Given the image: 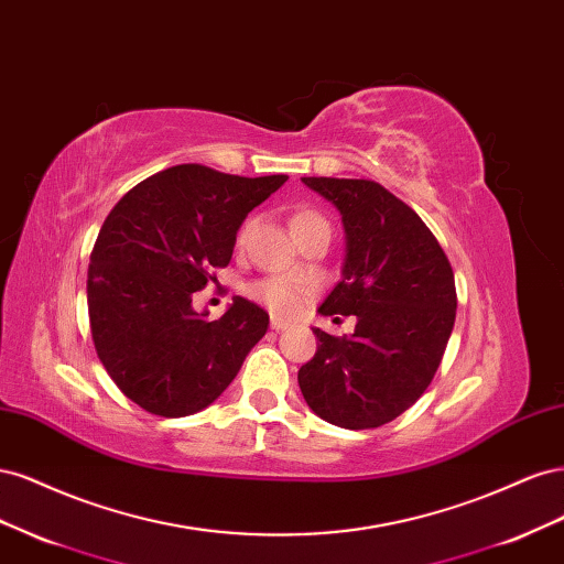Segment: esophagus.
Listing matches in <instances>:
<instances>
[{
	"label": "esophagus",
	"mask_w": 564,
	"mask_h": 564,
	"mask_svg": "<svg viewBox=\"0 0 564 564\" xmlns=\"http://www.w3.org/2000/svg\"><path fill=\"white\" fill-rule=\"evenodd\" d=\"M270 327L275 329V332H284V329L292 327V322L284 319V317H272V319H270Z\"/></svg>",
	"instance_id": "obj_1"
}]
</instances>
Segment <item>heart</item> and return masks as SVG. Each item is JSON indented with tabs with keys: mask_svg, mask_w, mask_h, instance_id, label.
Segmentation results:
<instances>
[{
	"mask_svg": "<svg viewBox=\"0 0 564 564\" xmlns=\"http://www.w3.org/2000/svg\"><path fill=\"white\" fill-rule=\"evenodd\" d=\"M315 220H324V218H322L319 214H315V212H299V214H294V218H292V230H299V228H303V226L315 224ZM249 232H251V220H247V224L240 228V232H237V242L245 245ZM249 294H251L256 301H261L263 305H268L270 311L286 315V313L299 311L303 289H301V284L294 282V280L272 275V278H263V280H259V282H253V284L249 286Z\"/></svg>",
	"mask_w": 564,
	"mask_h": 564,
	"instance_id": "heart-1",
	"label": "heart"
}]
</instances>
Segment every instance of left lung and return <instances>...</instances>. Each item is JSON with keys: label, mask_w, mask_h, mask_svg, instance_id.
I'll return each instance as SVG.
<instances>
[{"label": "left lung", "mask_w": 564, "mask_h": 564, "mask_svg": "<svg viewBox=\"0 0 564 564\" xmlns=\"http://www.w3.org/2000/svg\"><path fill=\"white\" fill-rule=\"evenodd\" d=\"M301 181L334 204L346 228L344 278L319 313L355 315L357 324L344 336L313 329L317 352L299 369V386L319 419L379 429L435 377L456 317L454 270L419 214L381 183Z\"/></svg>", "instance_id": "left-lung-1"}]
</instances>
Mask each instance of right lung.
<instances>
[{
    "label": "right lung",
    "mask_w": 564,
    "mask_h": 564,
    "mask_svg": "<svg viewBox=\"0 0 564 564\" xmlns=\"http://www.w3.org/2000/svg\"><path fill=\"white\" fill-rule=\"evenodd\" d=\"M286 181L178 164L141 181L108 214L91 251V336L110 379L166 419L209 406L268 332V313L237 296L226 315L193 311V294L232 259L247 214Z\"/></svg>",
    "instance_id": "add662e5"
}]
</instances>
